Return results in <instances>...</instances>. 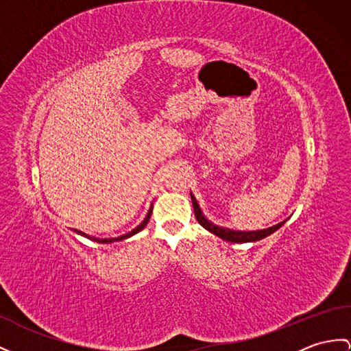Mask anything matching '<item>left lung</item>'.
I'll return each instance as SVG.
<instances>
[{
	"mask_svg": "<svg viewBox=\"0 0 351 351\" xmlns=\"http://www.w3.org/2000/svg\"><path fill=\"white\" fill-rule=\"evenodd\" d=\"M191 198H192V204H193L195 217H196V220H198V223L202 228L210 230L211 234H215L219 238H221V240L229 241V243H254V241H259V240H262V238L271 235L272 232H276V230L283 226L285 221H286V220L280 221L278 225L267 228V229H262V230H232V229H228V228H220L215 223H211V221L202 215L199 205H198V202H196V198L192 195V192H191Z\"/></svg>",
	"mask_w": 351,
	"mask_h": 351,
	"instance_id": "1",
	"label": "left lung"
}]
</instances>
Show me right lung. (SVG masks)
<instances>
[{
	"label": "right lung",
	"instance_id": "1",
	"mask_svg": "<svg viewBox=\"0 0 351 351\" xmlns=\"http://www.w3.org/2000/svg\"><path fill=\"white\" fill-rule=\"evenodd\" d=\"M150 216H152V207H150V210H149V213H147V216H146V219H144L141 223L136 226L135 229H132L131 232H128V234H125V235H122V237H117V238H104V240H99V238H95V237H89V235H86L84 232H80V230H75L77 234H80V235H83V237H86V238H90V240H93V241H98V243H102V244H106V243H113V241H122V240H126V238H130V237H132V235H135L136 232H140L141 229H144L146 228V225L149 223V220H150Z\"/></svg>",
	"mask_w": 351,
	"mask_h": 351
}]
</instances>
